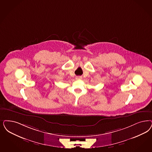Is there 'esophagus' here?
<instances>
[{"instance_id": "34e87169", "label": "esophagus", "mask_w": 152, "mask_h": 152, "mask_svg": "<svg viewBox=\"0 0 152 152\" xmlns=\"http://www.w3.org/2000/svg\"><path fill=\"white\" fill-rule=\"evenodd\" d=\"M81 79H82L81 76H76V80H81Z\"/></svg>"}]
</instances>
